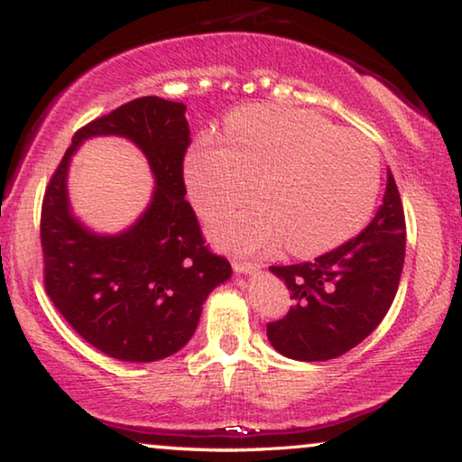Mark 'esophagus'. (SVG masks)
Listing matches in <instances>:
<instances>
[{
    "label": "esophagus",
    "instance_id": "34e87169",
    "mask_svg": "<svg viewBox=\"0 0 462 462\" xmlns=\"http://www.w3.org/2000/svg\"><path fill=\"white\" fill-rule=\"evenodd\" d=\"M233 269H236V273H252V271L261 269V264L244 261V258H233Z\"/></svg>",
    "mask_w": 462,
    "mask_h": 462
}]
</instances>
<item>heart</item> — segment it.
Here are the masks:
<instances>
[{"label": "heart", "instance_id": "1", "mask_svg": "<svg viewBox=\"0 0 462 462\" xmlns=\"http://www.w3.org/2000/svg\"><path fill=\"white\" fill-rule=\"evenodd\" d=\"M258 176L263 198L214 214V242L258 252L286 237L294 254H315L349 239L368 220L381 162L359 132L277 106L233 113L225 143L204 136L185 162L187 191L201 214L250 195Z\"/></svg>", "mask_w": 462, "mask_h": 462}]
</instances>
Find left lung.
<instances>
[{
    "label": "left lung",
    "mask_w": 462,
    "mask_h": 462,
    "mask_svg": "<svg viewBox=\"0 0 462 462\" xmlns=\"http://www.w3.org/2000/svg\"><path fill=\"white\" fill-rule=\"evenodd\" d=\"M406 254V218L395 179L372 223L357 237L313 263L269 267L283 280L290 299L286 318L269 321V343L300 362L340 357L372 334L395 299Z\"/></svg>",
    "instance_id": "8db88e82"
}]
</instances>
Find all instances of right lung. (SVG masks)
<instances>
[{
  "label": "right lung",
  "instance_id": "add662e5",
  "mask_svg": "<svg viewBox=\"0 0 462 462\" xmlns=\"http://www.w3.org/2000/svg\"><path fill=\"white\" fill-rule=\"evenodd\" d=\"M187 106L160 97L130 100L73 134L42 204L43 283L81 338L122 362H157L182 349L201 305L231 277L225 256L208 250L182 179ZM124 135L150 160L154 199L117 236H97L70 214L66 172L86 137Z\"/></svg>",
  "mask_w": 462,
  "mask_h": 462
}]
</instances>
